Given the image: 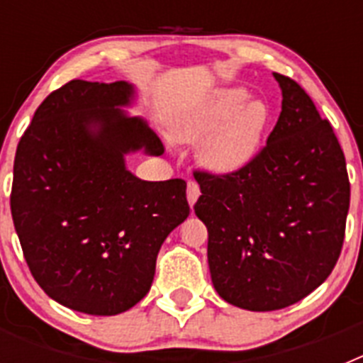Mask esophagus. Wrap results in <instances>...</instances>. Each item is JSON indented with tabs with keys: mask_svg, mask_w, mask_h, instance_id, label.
Segmentation results:
<instances>
[{
	"mask_svg": "<svg viewBox=\"0 0 363 363\" xmlns=\"http://www.w3.org/2000/svg\"><path fill=\"white\" fill-rule=\"evenodd\" d=\"M200 194H201L200 185H198L196 182H192V179H191V182L187 184V200H189V205H191V207L196 203V200L200 198Z\"/></svg>",
	"mask_w": 363,
	"mask_h": 363,
	"instance_id": "esophagus-1",
	"label": "esophagus"
}]
</instances>
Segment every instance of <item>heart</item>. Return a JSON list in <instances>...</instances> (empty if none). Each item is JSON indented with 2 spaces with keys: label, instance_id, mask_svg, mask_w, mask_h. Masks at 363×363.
<instances>
[{
  "label": "heart",
  "instance_id": "heart-1",
  "mask_svg": "<svg viewBox=\"0 0 363 363\" xmlns=\"http://www.w3.org/2000/svg\"><path fill=\"white\" fill-rule=\"evenodd\" d=\"M269 125L264 101H249L240 86L221 89L179 108L171 120L178 142H203V160L214 171H238L258 154Z\"/></svg>",
  "mask_w": 363,
  "mask_h": 363
}]
</instances>
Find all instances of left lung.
<instances>
[{
  "label": "left lung",
  "instance_id": "left-lung-1",
  "mask_svg": "<svg viewBox=\"0 0 363 363\" xmlns=\"http://www.w3.org/2000/svg\"><path fill=\"white\" fill-rule=\"evenodd\" d=\"M274 78L281 112L255 160L225 174L194 171L214 289L247 311L284 309L325 281L342 252L351 198L331 123L294 79Z\"/></svg>",
  "mask_w": 363,
  "mask_h": 363
}]
</instances>
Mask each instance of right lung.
<instances>
[{"mask_svg": "<svg viewBox=\"0 0 363 363\" xmlns=\"http://www.w3.org/2000/svg\"><path fill=\"white\" fill-rule=\"evenodd\" d=\"M133 86L72 79L34 112L16 149L11 211L25 262L57 303L98 316L150 289L163 240L191 213L182 178L143 182L123 154H163L142 118L125 116Z\"/></svg>", "mask_w": 363, "mask_h": 363, "instance_id": "add662e5", "label": "right lung"}]
</instances>
